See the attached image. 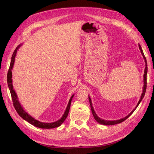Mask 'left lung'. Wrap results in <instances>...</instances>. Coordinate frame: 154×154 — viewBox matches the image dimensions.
<instances>
[{
  "label": "left lung",
  "mask_w": 154,
  "mask_h": 154,
  "mask_svg": "<svg viewBox=\"0 0 154 154\" xmlns=\"http://www.w3.org/2000/svg\"><path fill=\"white\" fill-rule=\"evenodd\" d=\"M139 49L140 51V52L143 56V58L145 60V70H144V74H143V90H142V94H141V97H140V99L138 102V103H137V105L136 106V107H135V109L129 114L128 115H127L126 117L122 118V119H120L119 120H103L101 118H100L96 114V113L94 111V107L92 106V100H91V99L89 96H88V100H89V102H90V106H91V110H92V114H93V116L95 119V120L97 121V122H99L100 124H102V125H116V124H119V123H121L124 122V120H125L127 118H128L129 117H130L132 113L135 110V109H137V107H138L139 105L140 104V103L141 102V101L142 100L143 97L145 95V91H146V88H147V60H146V58H145V57L144 55V54L143 52V51L142 49V47L140 46V45L139 44Z\"/></svg>",
  "instance_id": "left-lung-1"
}]
</instances>
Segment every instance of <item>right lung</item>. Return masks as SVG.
<instances>
[{
    "label": "right lung",
    "instance_id": "obj_1",
    "mask_svg": "<svg viewBox=\"0 0 154 154\" xmlns=\"http://www.w3.org/2000/svg\"><path fill=\"white\" fill-rule=\"evenodd\" d=\"M22 44H20L15 49L12 56V59H11V64H10V67L9 69V71H8L7 73V84H8V87H9V88L10 90V92L12 96V101H13V104L14 106L17 111V112L18 113V114L23 119L26 120L27 122H28L29 123H30V124L34 125L36 127H38V128H54L55 127H58L60 125H61V124L64 122L65 120L66 119L68 114H69V112L70 110V104H71V102L72 100V98L74 97V94H73L72 95V97H70L68 105L67 106V108L65 110L64 114H63L62 117L58 120L55 121V122H51V123H45V122H40V121L36 120L35 119H34V117H32L31 116H30L27 112H26L24 110L23 108L22 107V106H21L20 103L19 102V100H18V97L17 94L15 93V91L13 87V85H12V70L13 69L14 65V62H15V58L16 54H17V51L19 50V48L20 47V46Z\"/></svg>",
    "mask_w": 154,
    "mask_h": 154
}]
</instances>
